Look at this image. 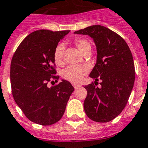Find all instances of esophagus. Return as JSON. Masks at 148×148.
Instances as JSON below:
<instances>
[{"label": "esophagus", "instance_id": "34e87169", "mask_svg": "<svg viewBox=\"0 0 148 148\" xmlns=\"http://www.w3.org/2000/svg\"><path fill=\"white\" fill-rule=\"evenodd\" d=\"M73 86H74V89H77V88H78V87H79V86H80V85L79 84H73Z\"/></svg>", "mask_w": 148, "mask_h": 148}]
</instances>
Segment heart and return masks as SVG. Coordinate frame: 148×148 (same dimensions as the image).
I'll return each instance as SVG.
<instances>
[{
    "mask_svg": "<svg viewBox=\"0 0 148 148\" xmlns=\"http://www.w3.org/2000/svg\"><path fill=\"white\" fill-rule=\"evenodd\" d=\"M74 45L77 47L83 54L87 51H90V43L88 40L84 38H77L74 40ZM64 47L62 44H59L56 46L53 53V59L55 64L58 66H62L64 64ZM89 71L86 66H69L62 72V77L64 80L72 83L80 82L83 77Z\"/></svg>",
    "mask_w": 148,
    "mask_h": 148,
    "instance_id": "heart-1",
    "label": "heart"
}]
</instances>
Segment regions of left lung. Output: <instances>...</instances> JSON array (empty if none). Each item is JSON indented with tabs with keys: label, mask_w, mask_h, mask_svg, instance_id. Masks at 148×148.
Masks as SVG:
<instances>
[{
	"label": "left lung",
	"mask_w": 148,
	"mask_h": 148,
	"mask_svg": "<svg viewBox=\"0 0 148 148\" xmlns=\"http://www.w3.org/2000/svg\"><path fill=\"white\" fill-rule=\"evenodd\" d=\"M74 33L93 39L97 59L90 77L96 86L101 80L100 88L93 82L84 86L85 112L94 122H110L125 109L132 90L135 79L132 54L124 39L105 26L94 25Z\"/></svg>",
	"instance_id": "8db88e82"
}]
</instances>
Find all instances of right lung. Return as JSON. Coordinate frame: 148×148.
<instances>
[{
    "instance_id": "1",
    "label": "right lung",
    "mask_w": 148,
    "mask_h": 148,
    "mask_svg": "<svg viewBox=\"0 0 148 148\" xmlns=\"http://www.w3.org/2000/svg\"><path fill=\"white\" fill-rule=\"evenodd\" d=\"M69 30L40 29L28 35L21 42L12 58L10 82L16 103L29 120L41 125H51L63 116L74 88L63 80L57 81L55 49Z\"/></svg>"
}]
</instances>
